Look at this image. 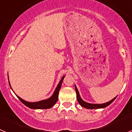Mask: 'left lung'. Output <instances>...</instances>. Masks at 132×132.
Masks as SVG:
<instances>
[{
  "instance_id": "obj_1",
  "label": "left lung",
  "mask_w": 132,
  "mask_h": 132,
  "mask_svg": "<svg viewBox=\"0 0 132 132\" xmlns=\"http://www.w3.org/2000/svg\"><path fill=\"white\" fill-rule=\"evenodd\" d=\"M75 91L77 93V101L79 102V103L80 104V106H82V107L85 108H87V109H98V108H105V107L109 106L113 101L116 99V98L117 96H116L115 98L111 100L110 101L108 102H106L104 104H90L88 102H86L82 100L80 96V94H79V91H78L77 88L76 86H75Z\"/></svg>"
}]
</instances>
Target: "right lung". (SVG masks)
Returning <instances> with one entry per match:
<instances>
[{
    "label": "right lung",
    "instance_id": "obj_1",
    "mask_svg": "<svg viewBox=\"0 0 132 132\" xmlns=\"http://www.w3.org/2000/svg\"><path fill=\"white\" fill-rule=\"evenodd\" d=\"M64 77L65 76L63 77L59 81V84L56 87L54 93H53V95L49 98L46 99V100H44V101H41L39 102H30L28 101H26L19 96H17L20 101L24 104V105L28 106V108H31V109H48V108H52L53 106L55 104L58 100V95H59V92L60 90L61 87V84H62L63 80ZM10 84V82H9Z\"/></svg>",
    "mask_w": 132,
    "mask_h": 132
}]
</instances>
